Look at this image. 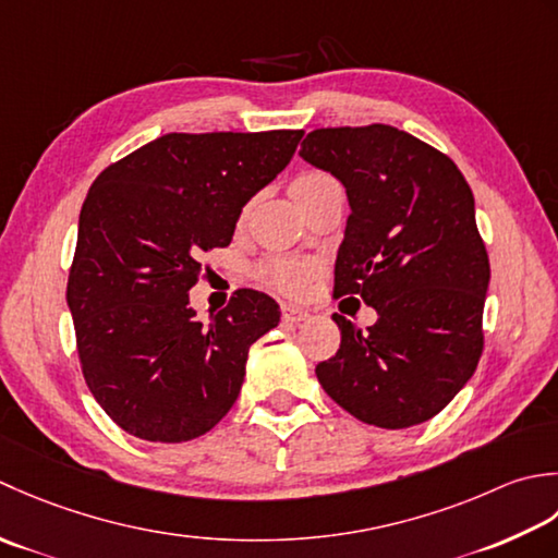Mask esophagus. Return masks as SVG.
I'll use <instances>...</instances> for the list:
<instances>
[{
  "mask_svg": "<svg viewBox=\"0 0 558 558\" xmlns=\"http://www.w3.org/2000/svg\"><path fill=\"white\" fill-rule=\"evenodd\" d=\"M308 311H303V308H299V305H281V320L287 323V325H301V323H305L308 320Z\"/></svg>",
  "mask_w": 558,
  "mask_h": 558,
  "instance_id": "obj_1",
  "label": "esophagus"
}]
</instances>
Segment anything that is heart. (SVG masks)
<instances>
[{
	"label": "heart",
	"instance_id": "obj_1",
	"mask_svg": "<svg viewBox=\"0 0 558 558\" xmlns=\"http://www.w3.org/2000/svg\"><path fill=\"white\" fill-rule=\"evenodd\" d=\"M320 180H327V175L305 173L291 185V192L301 190L305 185L320 183ZM257 275L269 289H277L281 293H301L305 289V283H308V279H311V265L303 263V259H295V257H271L263 267H259Z\"/></svg>",
	"mask_w": 558,
	"mask_h": 558
}]
</instances>
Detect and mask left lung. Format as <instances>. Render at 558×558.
I'll return each mask as SVG.
<instances>
[{
	"label": "left lung",
	"instance_id": "obj_1",
	"mask_svg": "<svg viewBox=\"0 0 558 558\" xmlns=\"http://www.w3.org/2000/svg\"><path fill=\"white\" fill-rule=\"evenodd\" d=\"M299 154L347 190L335 293L378 313L366 329L332 315L342 344L317 380L363 424H424L468 385L484 347L492 269L468 180L390 124L315 130Z\"/></svg>",
	"mask_w": 558,
	"mask_h": 558
}]
</instances>
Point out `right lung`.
Segmentation results:
<instances>
[{"instance_id": "add662e5", "label": "right lung", "mask_w": 558, "mask_h": 558, "mask_svg": "<svg viewBox=\"0 0 558 558\" xmlns=\"http://www.w3.org/2000/svg\"><path fill=\"white\" fill-rule=\"evenodd\" d=\"M303 132H170L108 166L78 214L66 283L90 395L128 434L183 442L241 395L247 349L279 325L267 293L241 289L202 323L199 259L295 154Z\"/></svg>"}]
</instances>
